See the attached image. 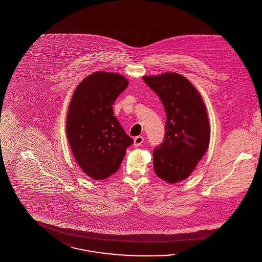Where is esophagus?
<instances>
[{"mask_svg": "<svg viewBox=\"0 0 262 262\" xmlns=\"http://www.w3.org/2000/svg\"><path fill=\"white\" fill-rule=\"evenodd\" d=\"M134 141H135V146H140L142 143H143V141H144V138L143 137H135V139H134Z\"/></svg>", "mask_w": 262, "mask_h": 262, "instance_id": "1", "label": "esophagus"}]
</instances>
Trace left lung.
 <instances>
[{
    "mask_svg": "<svg viewBox=\"0 0 262 262\" xmlns=\"http://www.w3.org/2000/svg\"><path fill=\"white\" fill-rule=\"evenodd\" d=\"M143 80L159 96L167 115L165 139L153 152L154 172L173 185L188 178L208 149L210 126L206 106L184 75H144Z\"/></svg>",
    "mask_w": 262,
    "mask_h": 262,
    "instance_id": "left-lung-1",
    "label": "left lung"
}]
</instances>
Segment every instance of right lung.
Returning <instances> with one entry per match:
<instances>
[{"label": "right lung", "mask_w": 262, "mask_h": 262, "mask_svg": "<svg viewBox=\"0 0 262 262\" xmlns=\"http://www.w3.org/2000/svg\"><path fill=\"white\" fill-rule=\"evenodd\" d=\"M127 85L124 75L95 72L79 82L72 96L67 137L77 165L93 180L116 173L134 143L113 112L115 100Z\"/></svg>", "instance_id": "obj_1"}]
</instances>
